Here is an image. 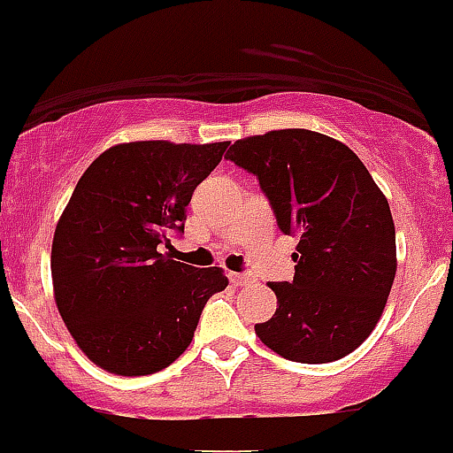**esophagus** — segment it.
<instances>
[{
	"label": "esophagus",
	"instance_id": "34e87169",
	"mask_svg": "<svg viewBox=\"0 0 453 453\" xmlns=\"http://www.w3.org/2000/svg\"><path fill=\"white\" fill-rule=\"evenodd\" d=\"M229 278H231V282L235 284V287H247V284L253 282L251 275H247V273H231Z\"/></svg>",
	"mask_w": 453,
	"mask_h": 453
}]
</instances>
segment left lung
<instances>
[{"mask_svg":"<svg viewBox=\"0 0 453 453\" xmlns=\"http://www.w3.org/2000/svg\"><path fill=\"white\" fill-rule=\"evenodd\" d=\"M226 159L256 175L280 231L298 238L294 280L269 282L278 309L257 338L294 363L344 358L369 338L394 284L389 202L349 146L307 128L244 137Z\"/></svg>","mask_w":453,"mask_h":453,"instance_id":"8db88e82","label":"left lung"}]
</instances>
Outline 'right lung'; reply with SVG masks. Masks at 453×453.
<instances>
[{"label":"right lung","instance_id":"obj_1","mask_svg":"<svg viewBox=\"0 0 453 453\" xmlns=\"http://www.w3.org/2000/svg\"><path fill=\"white\" fill-rule=\"evenodd\" d=\"M229 142L111 146L77 182L58 222L50 273L59 316L104 372L149 376L191 344L206 300L229 280L159 253L184 234L197 184Z\"/></svg>","mask_w":453,"mask_h":453}]
</instances>
